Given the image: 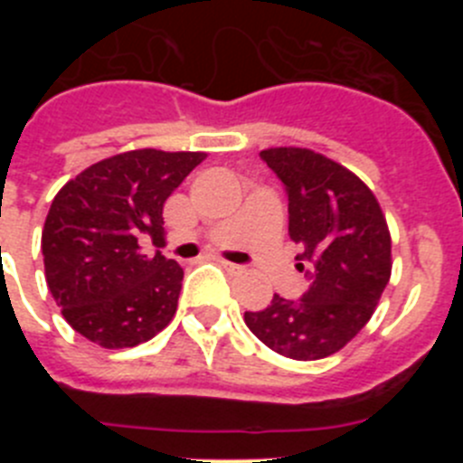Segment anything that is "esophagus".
<instances>
[{
  "mask_svg": "<svg viewBox=\"0 0 463 463\" xmlns=\"http://www.w3.org/2000/svg\"><path fill=\"white\" fill-rule=\"evenodd\" d=\"M220 264H222V267L227 269L229 273H243V267H241V264H234V261H227V260H222V261H220Z\"/></svg>",
  "mask_w": 463,
  "mask_h": 463,
  "instance_id": "34e87169",
  "label": "esophagus"
}]
</instances>
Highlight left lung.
<instances>
[{"label":"left lung","instance_id":"1","mask_svg":"<svg viewBox=\"0 0 463 463\" xmlns=\"http://www.w3.org/2000/svg\"><path fill=\"white\" fill-rule=\"evenodd\" d=\"M260 157L288 192L289 239L301 245V298L273 294L245 325L282 357L313 362L338 353L371 320L392 276V239L373 192L350 169L308 148H269ZM307 269H303V264Z\"/></svg>","mask_w":463,"mask_h":463}]
</instances>
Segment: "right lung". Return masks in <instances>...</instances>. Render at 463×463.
<instances>
[{
	"label": "right lung",
	"mask_w": 463,
	"mask_h": 463,
	"mask_svg": "<svg viewBox=\"0 0 463 463\" xmlns=\"http://www.w3.org/2000/svg\"><path fill=\"white\" fill-rule=\"evenodd\" d=\"M203 153L143 148L80 171L57 192L41 252L64 320L109 350L146 343L174 320L183 269L138 239L165 241L162 208Z\"/></svg>",
	"instance_id": "right-lung-1"
}]
</instances>
